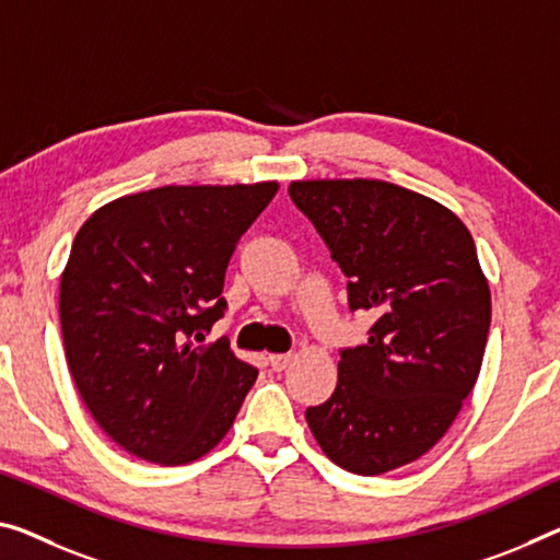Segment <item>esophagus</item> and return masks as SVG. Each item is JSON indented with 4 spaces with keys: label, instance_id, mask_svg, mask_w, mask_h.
Returning <instances> with one entry per match:
<instances>
[{
    "label": "esophagus",
    "instance_id": "1",
    "mask_svg": "<svg viewBox=\"0 0 560 560\" xmlns=\"http://www.w3.org/2000/svg\"><path fill=\"white\" fill-rule=\"evenodd\" d=\"M290 360H292L290 352H278V355H268V363H270V368L275 370V373L285 370L290 365Z\"/></svg>",
    "mask_w": 560,
    "mask_h": 560
}]
</instances>
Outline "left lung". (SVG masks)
I'll return each instance as SVG.
<instances>
[{
	"mask_svg": "<svg viewBox=\"0 0 560 560\" xmlns=\"http://www.w3.org/2000/svg\"><path fill=\"white\" fill-rule=\"evenodd\" d=\"M348 278V305L375 317L368 342L342 348L338 385L305 410L335 466L381 476L418 460L445 435L478 381L490 290L468 228L383 179L290 183Z\"/></svg>",
	"mask_w": 560,
	"mask_h": 560,
	"instance_id": "obj_1",
	"label": "left lung"
}]
</instances>
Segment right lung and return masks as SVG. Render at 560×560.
<instances>
[{"instance_id": "add662e5", "label": "right lung", "mask_w": 560, "mask_h": 560, "mask_svg": "<svg viewBox=\"0 0 560 560\" xmlns=\"http://www.w3.org/2000/svg\"><path fill=\"white\" fill-rule=\"evenodd\" d=\"M278 187H154L107 202L77 232L59 282L67 365L119 448L185 466L235 423L257 368L205 335L228 310L235 245Z\"/></svg>"}]
</instances>
